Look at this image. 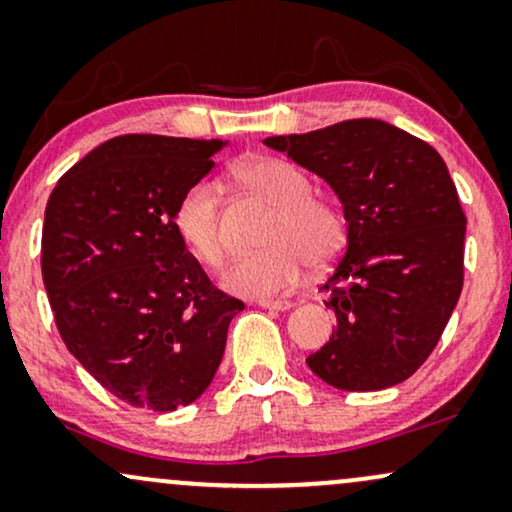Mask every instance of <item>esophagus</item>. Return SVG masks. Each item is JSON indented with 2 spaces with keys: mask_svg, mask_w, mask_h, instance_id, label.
<instances>
[{
  "mask_svg": "<svg viewBox=\"0 0 512 512\" xmlns=\"http://www.w3.org/2000/svg\"><path fill=\"white\" fill-rule=\"evenodd\" d=\"M258 306H263V309H273V311H287L292 309V302H287V299H258Z\"/></svg>",
  "mask_w": 512,
  "mask_h": 512,
  "instance_id": "1",
  "label": "esophagus"
}]
</instances>
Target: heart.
Instances as JSON below:
<instances>
[{"instance_id":"obj_1","label":"heart","mask_w":512,"mask_h":512,"mask_svg":"<svg viewBox=\"0 0 512 512\" xmlns=\"http://www.w3.org/2000/svg\"><path fill=\"white\" fill-rule=\"evenodd\" d=\"M239 182L273 208L263 242L266 251L239 258L227 270L225 285L246 297H275L302 280L306 266L326 268L347 242L345 213L314 196V184L292 162L280 158L246 160ZM174 230L189 254L206 268H220L227 258V237L220 215V191L208 179L184 191L174 208Z\"/></svg>"}]
</instances>
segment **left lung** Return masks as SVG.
Listing matches in <instances>:
<instances>
[{
    "label": "left lung",
    "mask_w": 512,
    "mask_h": 512,
    "mask_svg": "<svg viewBox=\"0 0 512 512\" xmlns=\"http://www.w3.org/2000/svg\"><path fill=\"white\" fill-rule=\"evenodd\" d=\"M266 146L340 196L347 249L321 290L338 330L306 364L328 386L383 390L407 381L441 340L465 280V225L446 162L381 119H350Z\"/></svg>",
    "instance_id": "left-lung-1"
}]
</instances>
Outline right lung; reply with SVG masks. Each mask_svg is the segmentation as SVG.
<instances>
[{
  "label": "right lung",
  "mask_w": 512,
  "mask_h": 512,
  "mask_svg": "<svg viewBox=\"0 0 512 512\" xmlns=\"http://www.w3.org/2000/svg\"><path fill=\"white\" fill-rule=\"evenodd\" d=\"M222 141L126 134L59 179L42 225V282L69 352L126 405L172 412L218 371L244 302L218 290L174 230V208Z\"/></svg>",
  "instance_id": "right-lung-1"
}]
</instances>
